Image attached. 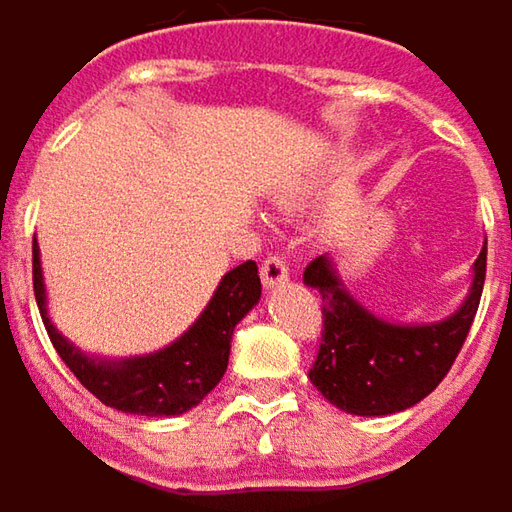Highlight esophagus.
Masks as SVG:
<instances>
[{
    "mask_svg": "<svg viewBox=\"0 0 512 512\" xmlns=\"http://www.w3.org/2000/svg\"><path fill=\"white\" fill-rule=\"evenodd\" d=\"M260 278H263V287H266V290L284 287V284L290 281L287 260H284V257H266V260L260 263Z\"/></svg>",
    "mask_w": 512,
    "mask_h": 512,
    "instance_id": "obj_1",
    "label": "esophagus"
}]
</instances>
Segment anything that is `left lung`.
I'll return each mask as SVG.
<instances>
[{"label":"left lung","mask_w":512,"mask_h":512,"mask_svg":"<svg viewBox=\"0 0 512 512\" xmlns=\"http://www.w3.org/2000/svg\"><path fill=\"white\" fill-rule=\"evenodd\" d=\"M487 278V243L472 263L463 304L437 322H395L372 313L346 290L331 255L304 269V284L322 296V346L310 381L334 407L354 416H390L437 390L478 313Z\"/></svg>","instance_id":"8db88e82"}]
</instances>
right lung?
Instances as JSON below:
<instances>
[{"instance_id": "right-lung-1", "label": "right lung", "mask_w": 512, "mask_h": 512, "mask_svg": "<svg viewBox=\"0 0 512 512\" xmlns=\"http://www.w3.org/2000/svg\"><path fill=\"white\" fill-rule=\"evenodd\" d=\"M31 275L46 334L61 360L102 404L134 416H181L193 410L222 381L228 369L234 328L260 302L257 263L246 260L222 275L208 307L178 340L149 354L102 357L81 351L55 328L46 304V281L37 240L31 246Z\"/></svg>"}]
</instances>
